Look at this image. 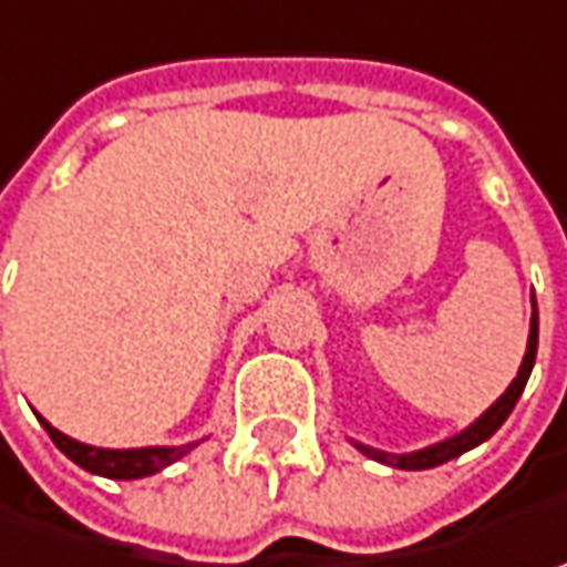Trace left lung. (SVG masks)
I'll use <instances>...</instances> for the list:
<instances>
[{
    "label": "left lung",
    "mask_w": 567,
    "mask_h": 567,
    "mask_svg": "<svg viewBox=\"0 0 567 567\" xmlns=\"http://www.w3.org/2000/svg\"><path fill=\"white\" fill-rule=\"evenodd\" d=\"M536 342H539V313H536V298H533L527 355L520 361V371H517V378L511 381V386H507L505 393H502L492 406L485 409L470 429H463L460 434H454V437H447V441H437V444H431V447L412 451V454H386V451H374V447H364V444H355V447L364 456H371V460H378V463H386V466H393V470H431V466H441V463H447V460H454V456L480 447L482 441H488L495 431L505 425L511 409L517 406V400H520V393H524V386H527L529 381L533 361H536Z\"/></svg>",
    "instance_id": "8db88e82"
}]
</instances>
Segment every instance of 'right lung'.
<instances>
[{"label": "right lung", "instance_id": "1", "mask_svg": "<svg viewBox=\"0 0 567 567\" xmlns=\"http://www.w3.org/2000/svg\"><path fill=\"white\" fill-rule=\"evenodd\" d=\"M40 419V415H38ZM40 425L53 437V444L72 463H79L82 470L94 473V476H107V480H142V476H155L164 466L177 463L186 456L199 441L193 444H181V447H133V451H111V447H91L82 441H72L69 434L56 431L47 419H40Z\"/></svg>", "mask_w": 567, "mask_h": 567}]
</instances>
